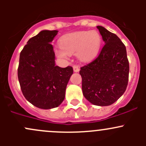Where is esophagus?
Instances as JSON below:
<instances>
[{"mask_svg":"<svg viewBox=\"0 0 146 146\" xmlns=\"http://www.w3.org/2000/svg\"><path fill=\"white\" fill-rule=\"evenodd\" d=\"M73 71L75 73H77V72H79L80 70V68L78 67V66H73Z\"/></svg>","mask_w":146,"mask_h":146,"instance_id":"1","label":"esophagus"}]
</instances>
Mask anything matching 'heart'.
<instances>
[{
  "label": "heart",
  "mask_w": 146,
  "mask_h": 146,
  "mask_svg": "<svg viewBox=\"0 0 146 146\" xmlns=\"http://www.w3.org/2000/svg\"><path fill=\"white\" fill-rule=\"evenodd\" d=\"M101 36L96 31H81L68 34L60 40L61 49L57 50L60 58H67L68 54L77 52L80 60L86 61L95 56L101 46Z\"/></svg>",
  "instance_id": "b5f03b06"
}]
</instances>
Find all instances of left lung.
Instances as JSON below:
<instances>
[{
    "mask_svg": "<svg viewBox=\"0 0 146 146\" xmlns=\"http://www.w3.org/2000/svg\"><path fill=\"white\" fill-rule=\"evenodd\" d=\"M105 44L100 54L80 68L84 97L92 104L109 106L126 91L129 64L126 48L121 39L102 26H97Z\"/></svg>",
    "mask_w": 146,
    "mask_h": 146,
    "instance_id": "left-lung-1",
    "label": "left lung"
}]
</instances>
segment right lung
I'll use <instances>...</instances> for the list:
<instances>
[{
    "label": "right lung",
    "instance_id": "1",
    "mask_svg": "<svg viewBox=\"0 0 146 146\" xmlns=\"http://www.w3.org/2000/svg\"><path fill=\"white\" fill-rule=\"evenodd\" d=\"M57 30H42L29 39L20 54L17 76L23 95L38 108L58 107L65 98L73 68L56 66L51 44Z\"/></svg>",
    "mask_w": 146,
    "mask_h": 146
}]
</instances>
